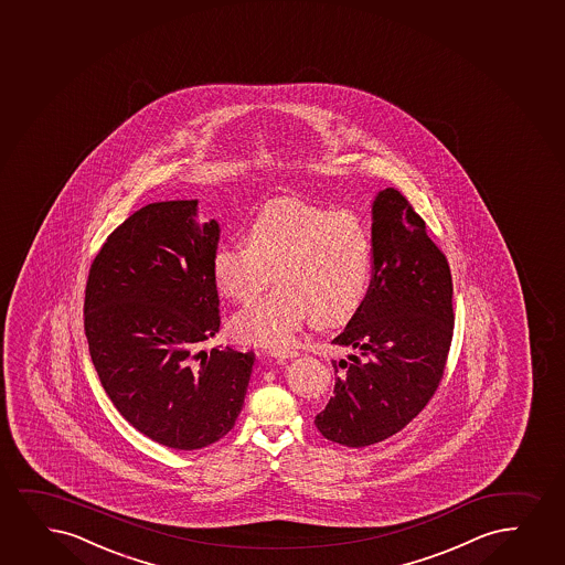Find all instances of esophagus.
<instances>
[{"instance_id": "obj_1", "label": "esophagus", "mask_w": 565, "mask_h": 565, "mask_svg": "<svg viewBox=\"0 0 565 565\" xmlns=\"http://www.w3.org/2000/svg\"><path fill=\"white\" fill-rule=\"evenodd\" d=\"M270 354H273L274 358H278V360H287V358H297L299 350H273Z\"/></svg>"}]
</instances>
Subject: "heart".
I'll return each mask as SVG.
<instances>
[{
  "mask_svg": "<svg viewBox=\"0 0 565 565\" xmlns=\"http://www.w3.org/2000/svg\"><path fill=\"white\" fill-rule=\"evenodd\" d=\"M211 274L226 299L247 302L270 279L278 287L239 310L231 333L266 349L292 347L308 321L352 318L370 291L373 252L362 221L297 200L268 203L245 224L244 244H223Z\"/></svg>",
  "mask_w": 565,
  "mask_h": 565,
  "instance_id": "obj_1",
  "label": "heart"
}]
</instances>
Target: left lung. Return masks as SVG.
Wrapping results in <instances>:
<instances>
[{"mask_svg":"<svg viewBox=\"0 0 565 565\" xmlns=\"http://www.w3.org/2000/svg\"><path fill=\"white\" fill-rule=\"evenodd\" d=\"M373 278L362 307L333 344L341 360L333 397L313 425L347 447L391 438L425 409L454 339V281L426 224L397 190L373 202Z\"/></svg>","mask_w":565,"mask_h":565,"instance_id":"left-lung-1","label":"left lung"}]
</instances>
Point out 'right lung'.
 I'll list each match as a JSON object with an SVG mask.
<instances>
[{
    "label": "right lung",
    "instance_id": "right-lung-1",
    "mask_svg": "<svg viewBox=\"0 0 565 565\" xmlns=\"http://www.w3.org/2000/svg\"><path fill=\"white\" fill-rule=\"evenodd\" d=\"M198 200L148 203L106 237L85 287V337L100 384L129 425L194 451L231 433L253 352L200 349L221 328L211 258L218 223Z\"/></svg>",
    "mask_w": 565,
    "mask_h": 565
}]
</instances>
